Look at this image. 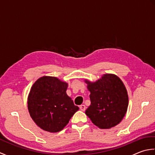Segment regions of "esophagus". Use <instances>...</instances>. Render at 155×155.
I'll return each instance as SVG.
<instances>
[{
    "instance_id": "1",
    "label": "esophagus",
    "mask_w": 155,
    "mask_h": 155,
    "mask_svg": "<svg viewBox=\"0 0 155 155\" xmlns=\"http://www.w3.org/2000/svg\"><path fill=\"white\" fill-rule=\"evenodd\" d=\"M80 109L82 110V111H84L85 110H86V107H85L84 104H81L80 105Z\"/></svg>"
}]
</instances>
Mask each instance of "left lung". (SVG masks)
I'll return each mask as SVG.
<instances>
[{"label": "left lung", "instance_id": "1", "mask_svg": "<svg viewBox=\"0 0 155 155\" xmlns=\"http://www.w3.org/2000/svg\"><path fill=\"white\" fill-rule=\"evenodd\" d=\"M90 91L91 105L85 111L94 124L102 129L116 126L127 113L128 97L126 88L117 76L104 74L97 81L85 80Z\"/></svg>", "mask_w": 155, "mask_h": 155}]
</instances>
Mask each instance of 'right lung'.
Listing matches in <instances>:
<instances>
[{"mask_svg":"<svg viewBox=\"0 0 155 155\" xmlns=\"http://www.w3.org/2000/svg\"><path fill=\"white\" fill-rule=\"evenodd\" d=\"M68 84L57 77L39 78L28 97V109L32 120L42 130H62L79 108L67 94Z\"/></svg>","mask_w":155,"mask_h":155,"instance_id":"1","label":"right lung"}]
</instances>
